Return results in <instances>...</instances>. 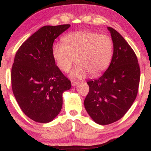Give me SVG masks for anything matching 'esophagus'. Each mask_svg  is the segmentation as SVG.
<instances>
[{"instance_id": "esophagus-1", "label": "esophagus", "mask_w": 151, "mask_h": 151, "mask_svg": "<svg viewBox=\"0 0 151 151\" xmlns=\"http://www.w3.org/2000/svg\"><path fill=\"white\" fill-rule=\"evenodd\" d=\"M78 83V82L75 81H71V85H72V86H76Z\"/></svg>"}]
</instances>
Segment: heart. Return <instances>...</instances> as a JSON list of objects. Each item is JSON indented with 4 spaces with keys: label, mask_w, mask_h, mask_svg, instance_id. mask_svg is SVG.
<instances>
[{
    "label": "heart",
    "mask_w": 151,
    "mask_h": 151,
    "mask_svg": "<svg viewBox=\"0 0 151 151\" xmlns=\"http://www.w3.org/2000/svg\"><path fill=\"white\" fill-rule=\"evenodd\" d=\"M63 42L54 44L52 56L61 70L67 73L73 65L71 78L79 80L88 73L96 76L104 72L113 56V42L108 35L96 32H83L69 34L63 37Z\"/></svg>",
    "instance_id": "heart-1"
}]
</instances>
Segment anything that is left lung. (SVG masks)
<instances>
[{"label": "left lung", "instance_id": "1", "mask_svg": "<svg viewBox=\"0 0 151 151\" xmlns=\"http://www.w3.org/2000/svg\"><path fill=\"white\" fill-rule=\"evenodd\" d=\"M114 52L109 66L98 79L87 82L86 109L95 122L105 125L119 120L131 107L138 91L140 70L137 56L118 32L107 27Z\"/></svg>", "mask_w": 151, "mask_h": 151}]
</instances>
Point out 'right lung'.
<instances>
[{"instance_id":"add662e5","label":"right lung","mask_w":151,"mask_h":151,"mask_svg":"<svg viewBox=\"0 0 151 151\" xmlns=\"http://www.w3.org/2000/svg\"><path fill=\"white\" fill-rule=\"evenodd\" d=\"M70 24L45 26L27 39L16 53L11 68L12 90L22 111L32 120L47 123L63 106V93L71 87L55 65V40Z\"/></svg>"}]
</instances>
